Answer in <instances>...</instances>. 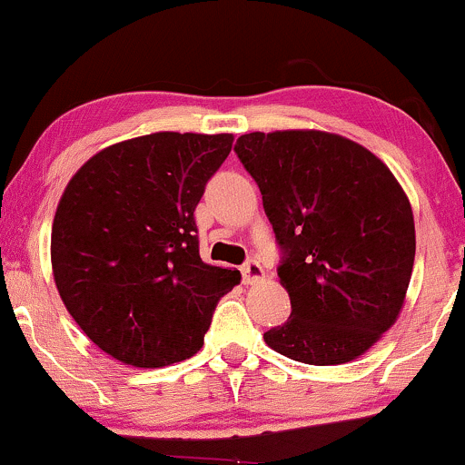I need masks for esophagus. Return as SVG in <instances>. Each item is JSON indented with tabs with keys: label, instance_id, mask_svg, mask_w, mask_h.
<instances>
[{
	"label": "esophagus",
	"instance_id": "obj_1",
	"mask_svg": "<svg viewBox=\"0 0 465 465\" xmlns=\"http://www.w3.org/2000/svg\"><path fill=\"white\" fill-rule=\"evenodd\" d=\"M262 277H264V269H262V264L258 262V260L251 258V260H247V262H244V266H242L244 284H258Z\"/></svg>",
	"mask_w": 465,
	"mask_h": 465
}]
</instances>
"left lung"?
Listing matches in <instances>:
<instances>
[{"label":"left lung","instance_id":"8db88e82","mask_svg":"<svg viewBox=\"0 0 465 465\" xmlns=\"http://www.w3.org/2000/svg\"><path fill=\"white\" fill-rule=\"evenodd\" d=\"M238 159L262 192L291 317L269 348L308 365L354 361L398 319L415 260L413 212L391 170L323 131L249 133Z\"/></svg>","mask_w":465,"mask_h":465}]
</instances>
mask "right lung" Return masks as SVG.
<instances>
[{
  "label": "right lung",
  "instance_id": "add662e5",
  "mask_svg": "<svg viewBox=\"0 0 465 465\" xmlns=\"http://www.w3.org/2000/svg\"><path fill=\"white\" fill-rule=\"evenodd\" d=\"M233 137L153 133L94 154L63 192L52 269L83 332L133 367L201 350L240 271L201 260L194 210Z\"/></svg>",
  "mask_w": 465,
  "mask_h": 465
}]
</instances>
